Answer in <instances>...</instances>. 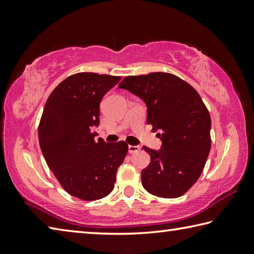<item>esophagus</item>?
<instances>
[{"label": "esophagus", "mask_w": 254, "mask_h": 254, "mask_svg": "<svg viewBox=\"0 0 254 254\" xmlns=\"http://www.w3.org/2000/svg\"><path fill=\"white\" fill-rule=\"evenodd\" d=\"M128 152L130 153H135V152H137V151H140V147L139 145H128Z\"/></svg>", "instance_id": "1"}]
</instances>
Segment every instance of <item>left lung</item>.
<instances>
[{"instance_id":"left-lung-1","label":"left lung","mask_w":254,"mask_h":254,"mask_svg":"<svg viewBox=\"0 0 254 254\" xmlns=\"http://www.w3.org/2000/svg\"><path fill=\"white\" fill-rule=\"evenodd\" d=\"M147 105V123L158 132L161 148L143 147L151 160L142 170V186L163 198L184 195L203 173L210 150V117L199 94L168 72L127 76L119 85Z\"/></svg>"}]
</instances>
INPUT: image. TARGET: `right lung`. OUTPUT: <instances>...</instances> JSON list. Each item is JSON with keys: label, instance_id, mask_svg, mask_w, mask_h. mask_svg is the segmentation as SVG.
<instances>
[{"label": "right lung", "instance_id": "obj_1", "mask_svg": "<svg viewBox=\"0 0 254 254\" xmlns=\"http://www.w3.org/2000/svg\"><path fill=\"white\" fill-rule=\"evenodd\" d=\"M121 77L79 72L62 81L46 102L39 143L47 165L64 189L83 200L113 190L117 171L127 153L124 141L95 140L100 103Z\"/></svg>", "mask_w": 254, "mask_h": 254}]
</instances>
